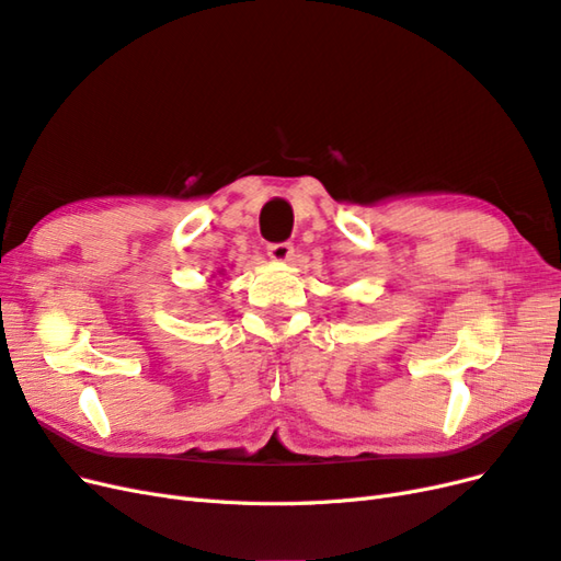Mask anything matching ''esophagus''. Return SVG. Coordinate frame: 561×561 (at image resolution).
I'll return each mask as SVG.
<instances>
[{"instance_id":"esophagus-1","label":"esophagus","mask_w":561,"mask_h":561,"mask_svg":"<svg viewBox=\"0 0 561 561\" xmlns=\"http://www.w3.org/2000/svg\"><path fill=\"white\" fill-rule=\"evenodd\" d=\"M267 256L273 259L275 263H288V261H294V244H288V242L270 244V247H267Z\"/></svg>"}]
</instances>
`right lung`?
I'll use <instances>...</instances> for the list:
<instances>
[{
  "instance_id": "right-lung-1",
  "label": "right lung",
  "mask_w": 561,
  "mask_h": 561,
  "mask_svg": "<svg viewBox=\"0 0 561 561\" xmlns=\"http://www.w3.org/2000/svg\"><path fill=\"white\" fill-rule=\"evenodd\" d=\"M219 275H224V270H221V273H219Z\"/></svg>"
}]
</instances>
